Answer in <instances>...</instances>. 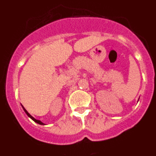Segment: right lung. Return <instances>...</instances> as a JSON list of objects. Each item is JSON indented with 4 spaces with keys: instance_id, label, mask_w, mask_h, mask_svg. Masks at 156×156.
<instances>
[{
    "instance_id": "1",
    "label": "right lung",
    "mask_w": 156,
    "mask_h": 156,
    "mask_svg": "<svg viewBox=\"0 0 156 156\" xmlns=\"http://www.w3.org/2000/svg\"><path fill=\"white\" fill-rule=\"evenodd\" d=\"M22 107H23V110H24V112H26V114H27V116H29V117H30V118L31 119V120H33L34 121H35V122H36V123H37V124H39V125H44V123H43V122H42V121H40V120H36V119H35V118H34L33 116H31V115H30L29 113H28V112H27V111L26 110L25 108H23V105H22Z\"/></svg>"
}]
</instances>
